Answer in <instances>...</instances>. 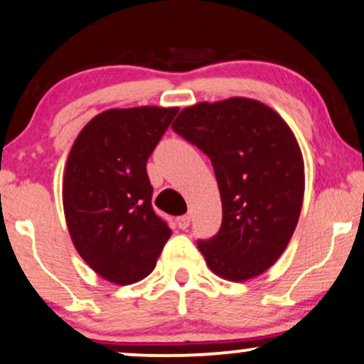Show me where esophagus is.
I'll return each instance as SVG.
<instances>
[{"label":"esophagus","instance_id":"esophagus-1","mask_svg":"<svg viewBox=\"0 0 364 364\" xmlns=\"http://www.w3.org/2000/svg\"><path fill=\"white\" fill-rule=\"evenodd\" d=\"M190 220H191L190 215L178 217V228L179 229H188V228H190Z\"/></svg>","mask_w":364,"mask_h":364}]
</instances>
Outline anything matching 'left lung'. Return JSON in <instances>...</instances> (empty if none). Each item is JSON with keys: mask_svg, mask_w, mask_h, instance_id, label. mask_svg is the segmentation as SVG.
Segmentation results:
<instances>
[{"mask_svg": "<svg viewBox=\"0 0 364 364\" xmlns=\"http://www.w3.org/2000/svg\"><path fill=\"white\" fill-rule=\"evenodd\" d=\"M173 129L214 166L223 224L198 241L207 267L225 281H248L279 260L298 224L304 161L289 124L255 99L231 97L185 107Z\"/></svg>", "mask_w": 364, "mask_h": 364, "instance_id": "8db88e82", "label": "left lung"}]
</instances>
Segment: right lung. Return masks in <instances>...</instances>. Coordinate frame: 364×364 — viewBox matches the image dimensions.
<instances>
[{"label": "right lung", "instance_id": "add662e5", "mask_svg": "<svg viewBox=\"0 0 364 364\" xmlns=\"http://www.w3.org/2000/svg\"><path fill=\"white\" fill-rule=\"evenodd\" d=\"M178 107L107 109L78 133L63 174V208L78 255L127 286L152 272L171 229L152 208L147 159Z\"/></svg>", "mask_w": 364, "mask_h": 364}]
</instances>
